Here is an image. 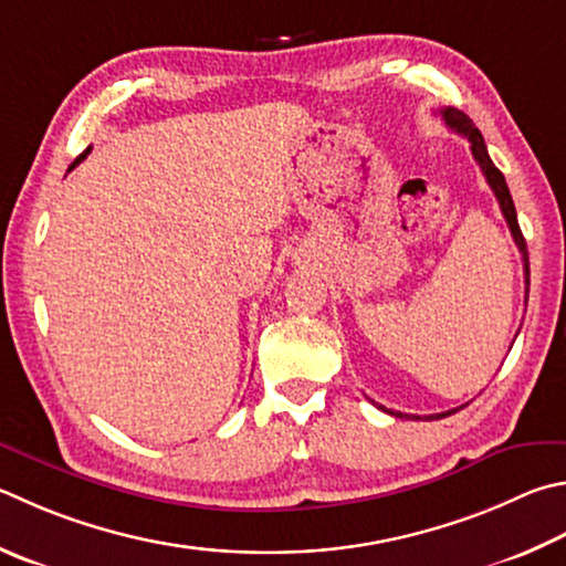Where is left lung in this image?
Returning a JSON list of instances; mask_svg holds the SVG:
<instances>
[{"label": "left lung", "instance_id": "1", "mask_svg": "<svg viewBox=\"0 0 566 566\" xmlns=\"http://www.w3.org/2000/svg\"><path fill=\"white\" fill-rule=\"evenodd\" d=\"M440 116H443L446 126L450 130L460 133V136H465L470 140V150H472V158L478 160V166L482 170V176H485L488 185L492 188V192H495V198L500 202V210L502 214H505V220L510 224V232H512V240H515L517 250L522 252V262H525V284H527V292H530V256H527V242L525 238H522V230H520V222H517V212H515V202H512V195H510V188L505 182V176L495 168V163L490 160L488 156V146L485 140H482V133L475 128V123H472L465 113L458 111V108H446L440 111ZM384 408V406H381ZM386 410V408H384ZM455 410L460 408H453V410H446V413H436V416H426V420H438V418H446V416H453ZM386 413L396 416V418H410L406 413H398V410H386ZM418 418V416H416Z\"/></svg>", "mask_w": 566, "mask_h": 566}]
</instances>
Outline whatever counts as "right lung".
<instances>
[{"label": "right lung", "mask_w": 566, "mask_h": 566, "mask_svg": "<svg viewBox=\"0 0 566 566\" xmlns=\"http://www.w3.org/2000/svg\"><path fill=\"white\" fill-rule=\"evenodd\" d=\"M88 153H91V148H86V150H84V153H81V156H78V158H76V160H74V163H71V166H69V170H74V168H76V166H78V163H81V160H84V158H86V156H88Z\"/></svg>", "instance_id": "add662e5"}]
</instances>
